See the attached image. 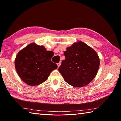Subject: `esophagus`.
Listing matches in <instances>:
<instances>
[{"mask_svg":"<svg viewBox=\"0 0 121 121\" xmlns=\"http://www.w3.org/2000/svg\"><path fill=\"white\" fill-rule=\"evenodd\" d=\"M61 64V62H59V63H58V65H58V68L59 67V66H60Z\"/></svg>","mask_w":121,"mask_h":121,"instance_id":"1","label":"esophagus"}]
</instances>
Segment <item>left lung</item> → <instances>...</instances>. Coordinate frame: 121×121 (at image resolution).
<instances>
[{
  "label": "left lung",
  "instance_id": "1",
  "mask_svg": "<svg viewBox=\"0 0 121 121\" xmlns=\"http://www.w3.org/2000/svg\"><path fill=\"white\" fill-rule=\"evenodd\" d=\"M64 55L65 59L58 70L66 83L82 87L93 80L100 65L98 55L93 49L78 41L66 48Z\"/></svg>",
  "mask_w": 121,
  "mask_h": 121
}]
</instances>
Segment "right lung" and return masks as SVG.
Masks as SVG:
<instances>
[{
	"mask_svg": "<svg viewBox=\"0 0 121 121\" xmlns=\"http://www.w3.org/2000/svg\"><path fill=\"white\" fill-rule=\"evenodd\" d=\"M52 51H47L43 46L31 43L20 50L15 59V68L24 83L37 86L47 80L53 70L57 69L51 61Z\"/></svg>",
	"mask_w": 121,
	"mask_h": 121,
	"instance_id": "obj_1",
	"label": "right lung"
}]
</instances>
